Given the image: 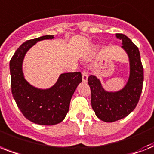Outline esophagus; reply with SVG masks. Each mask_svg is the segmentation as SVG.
<instances>
[{
    "label": "esophagus",
    "instance_id": "obj_1",
    "mask_svg": "<svg viewBox=\"0 0 154 154\" xmlns=\"http://www.w3.org/2000/svg\"><path fill=\"white\" fill-rule=\"evenodd\" d=\"M88 77H89L88 72H85V71L82 72V81H83V82H87V81H88Z\"/></svg>",
    "mask_w": 154,
    "mask_h": 154
}]
</instances>
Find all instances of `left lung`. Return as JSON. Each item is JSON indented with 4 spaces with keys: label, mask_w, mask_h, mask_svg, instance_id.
Masks as SVG:
<instances>
[{
    "label": "left lung",
    "mask_w": 154,
    "mask_h": 154,
    "mask_svg": "<svg viewBox=\"0 0 154 154\" xmlns=\"http://www.w3.org/2000/svg\"><path fill=\"white\" fill-rule=\"evenodd\" d=\"M122 41V49L126 53L129 63L128 81L122 89L108 91L96 76L88 78L91 89V105L95 114L105 122H113L124 118L136 108L142 91L143 67L138 48L125 35L117 33Z\"/></svg>",
    "instance_id": "8db88e82"
}]
</instances>
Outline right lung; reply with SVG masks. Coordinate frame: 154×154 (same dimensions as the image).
<instances>
[{"label":"right lung","instance_id":"obj_1","mask_svg":"<svg viewBox=\"0 0 154 154\" xmlns=\"http://www.w3.org/2000/svg\"><path fill=\"white\" fill-rule=\"evenodd\" d=\"M52 39L54 36L45 35L26 41L17 49L9 63L12 94L19 109L30 122L42 125H57L65 119L72 95L82 82L80 72L61 73L48 89L33 86L25 79L23 72L25 54L38 42Z\"/></svg>","mask_w":154,"mask_h":154}]
</instances>
